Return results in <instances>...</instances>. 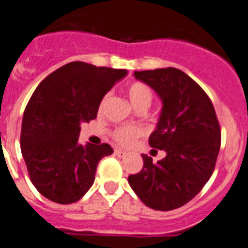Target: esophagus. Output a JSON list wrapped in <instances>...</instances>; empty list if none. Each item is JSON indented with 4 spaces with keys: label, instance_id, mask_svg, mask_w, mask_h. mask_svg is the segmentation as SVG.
Wrapping results in <instances>:
<instances>
[{
    "label": "esophagus",
    "instance_id": "1",
    "mask_svg": "<svg viewBox=\"0 0 248 248\" xmlns=\"http://www.w3.org/2000/svg\"><path fill=\"white\" fill-rule=\"evenodd\" d=\"M114 155L118 156V157H124V156H126V151H124V150L121 149H116L114 150Z\"/></svg>",
    "mask_w": 248,
    "mask_h": 248
}]
</instances>
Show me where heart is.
Returning <instances> with one entry per match:
<instances>
[{
    "mask_svg": "<svg viewBox=\"0 0 248 248\" xmlns=\"http://www.w3.org/2000/svg\"><path fill=\"white\" fill-rule=\"evenodd\" d=\"M127 95L135 108L141 105L150 106L154 97L153 91H151L149 85L140 82H135L128 85ZM141 135H142V130L140 127H137V126H121V127L114 130L113 139L121 145L128 146Z\"/></svg>",
    "mask_w": 248,
    "mask_h": 248,
    "instance_id": "heart-1",
    "label": "heart"
}]
</instances>
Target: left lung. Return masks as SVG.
I'll return each instance as SVG.
<instances>
[{"mask_svg":"<svg viewBox=\"0 0 248 248\" xmlns=\"http://www.w3.org/2000/svg\"><path fill=\"white\" fill-rule=\"evenodd\" d=\"M134 76L163 103L149 141L166 155L154 164L142 154V170L128 176V184L147 207L172 211L190 202L211 178L220 147L219 124L211 99L182 70L163 68Z\"/></svg>","mask_w":248,"mask_h":248,"instance_id":"left-lung-1","label":"left lung"}]
</instances>
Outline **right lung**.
Returning a JSON list of instances; mask_svg holds the SVG:
<instances>
[{
	"label": "right lung",
	"mask_w": 248,
	"mask_h": 248,
	"mask_svg": "<svg viewBox=\"0 0 248 248\" xmlns=\"http://www.w3.org/2000/svg\"><path fill=\"white\" fill-rule=\"evenodd\" d=\"M126 76L127 70L72 62L37 85L25 108L20 143L31 183L45 198L70 204L93 185L99 160L113 149L80 145V124L97 117L106 93Z\"/></svg>",
	"instance_id": "obj_1"
}]
</instances>
